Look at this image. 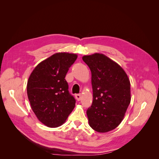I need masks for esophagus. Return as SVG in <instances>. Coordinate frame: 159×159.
Listing matches in <instances>:
<instances>
[{"instance_id": "34e87169", "label": "esophagus", "mask_w": 159, "mask_h": 159, "mask_svg": "<svg viewBox=\"0 0 159 159\" xmlns=\"http://www.w3.org/2000/svg\"><path fill=\"white\" fill-rule=\"evenodd\" d=\"M75 99L77 100L80 101L81 99V95L80 94H75Z\"/></svg>"}]
</instances>
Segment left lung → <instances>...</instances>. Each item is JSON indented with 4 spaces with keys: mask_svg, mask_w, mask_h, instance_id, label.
Instances as JSON below:
<instances>
[{
    "mask_svg": "<svg viewBox=\"0 0 159 159\" xmlns=\"http://www.w3.org/2000/svg\"><path fill=\"white\" fill-rule=\"evenodd\" d=\"M91 72L93 103L87 110L89 126L106 133L121 123L131 102V84L125 71L102 54L84 56Z\"/></svg>",
    "mask_w": 159,
    "mask_h": 159,
    "instance_id": "8db88e82",
    "label": "left lung"
}]
</instances>
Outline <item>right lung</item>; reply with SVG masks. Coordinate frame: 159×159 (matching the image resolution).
Segmentation results:
<instances>
[{
	"label": "right lung",
	"mask_w": 159,
	"mask_h": 159,
	"mask_svg": "<svg viewBox=\"0 0 159 159\" xmlns=\"http://www.w3.org/2000/svg\"><path fill=\"white\" fill-rule=\"evenodd\" d=\"M77 57L75 54L56 53L38 64L29 77L27 94L31 108L47 127L61 125L75 107L65 77Z\"/></svg>",
	"instance_id": "add662e5"
}]
</instances>
